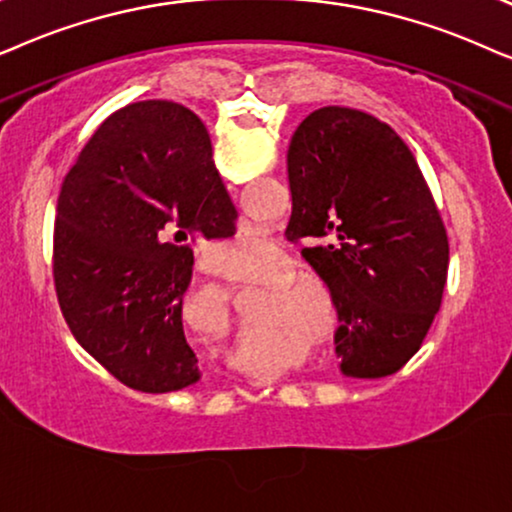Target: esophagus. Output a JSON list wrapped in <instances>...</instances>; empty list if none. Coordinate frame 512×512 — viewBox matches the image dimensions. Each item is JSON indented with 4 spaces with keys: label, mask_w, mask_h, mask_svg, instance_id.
I'll use <instances>...</instances> for the list:
<instances>
[{
    "label": "esophagus",
    "mask_w": 512,
    "mask_h": 512,
    "mask_svg": "<svg viewBox=\"0 0 512 512\" xmlns=\"http://www.w3.org/2000/svg\"><path fill=\"white\" fill-rule=\"evenodd\" d=\"M215 274H224V276H231V271H229L227 267H220V269H215Z\"/></svg>",
    "instance_id": "34e87169"
}]
</instances>
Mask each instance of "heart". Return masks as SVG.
Wrapping results in <instances>:
<instances>
[{"mask_svg":"<svg viewBox=\"0 0 512 512\" xmlns=\"http://www.w3.org/2000/svg\"><path fill=\"white\" fill-rule=\"evenodd\" d=\"M224 252H227L231 262H234L236 274L243 278L264 276L269 264L278 262V257H281L278 245L271 241L262 229H248L236 238H231ZM217 304H220V309H227V297H224L222 292L217 295Z\"/></svg>","mask_w":512,"mask_h":512,"instance_id":"1","label":"heart"}]
</instances>
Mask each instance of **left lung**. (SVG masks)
I'll list each match as a JSON object with an SVG mask.
<instances>
[{
  "instance_id": "8db88e82",
  "label": "left lung",
  "mask_w": 512,
  "mask_h": 512,
  "mask_svg": "<svg viewBox=\"0 0 512 512\" xmlns=\"http://www.w3.org/2000/svg\"><path fill=\"white\" fill-rule=\"evenodd\" d=\"M292 241L335 299L346 377L398 372L424 342L447 283L445 224L412 149L351 107H320L288 149Z\"/></svg>"
}]
</instances>
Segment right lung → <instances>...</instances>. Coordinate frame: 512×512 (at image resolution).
<instances>
[{"label": "right lung", "instance_id": "obj_1", "mask_svg": "<svg viewBox=\"0 0 512 512\" xmlns=\"http://www.w3.org/2000/svg\"><path fill=\"white\" fill-rule=\"evenodd\" d=\"M236 208L192 109L145 100L114 112L58 196L53 281L81 349L142 393L201 379L182 330L199 236L220 238Z\"/></svg>", "mask_w": 512, "mask_h": 512}]
</instances>
